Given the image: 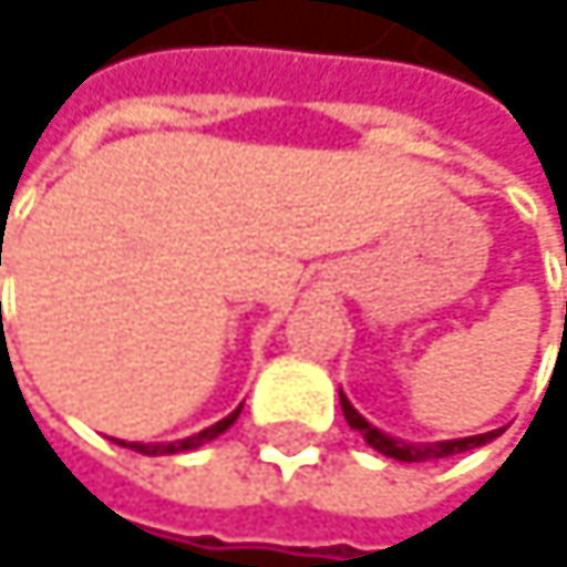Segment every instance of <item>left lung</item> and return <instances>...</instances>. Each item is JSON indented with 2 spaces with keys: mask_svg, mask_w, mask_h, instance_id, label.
<instances>
[{
  "mask_svg": "<svg viewBox=\"0 0 567 567\" xmlns=\"http://www.w3.org/2000/svg\"><path fill=\"white\" fill-rule=\"evenodd\" d=\"M340 408H343L347 425H350V429H357L370 449H378L381 455H388V460H398V463H429V460H445V455L480 449V445L493 442L496 435H504V429H493V432H483V435L445 439V442H404V439H394V435L381 432L378 425H370V422L360 415V411L350 404V398H347L343 391H340Z\"/></svg>",
  "mask_w": 567,
  "mask_h": 567,
  "instance_id": "obj_1",
  "label": "left lung"
}]
</instances>
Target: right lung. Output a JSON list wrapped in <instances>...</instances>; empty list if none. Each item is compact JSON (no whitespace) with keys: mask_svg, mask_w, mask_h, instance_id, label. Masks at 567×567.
I'll return each mask as SVG.
<instances>
[{"mask_svg":"<svg viewBox=\"0 0 567 567\" xmlns=\"http://www.w3.org/2000/svg\"><path fill=\"white\" fill-rule=\"evenodd\" d=\"M241 408L245 404H237L227 419H220V422H214L210 429H204V432H197V435H186V439H176V442H118V445H125V449H135V452H142V455H176V452H189V449H200L204 442H210V439H217V435H224L234 422H237V415H241Z\"/></svg>","mask_w":567,"mask_h":567,"instance_id":"right-lung-1","label":"right lung"}]
</instances>
